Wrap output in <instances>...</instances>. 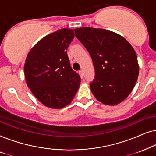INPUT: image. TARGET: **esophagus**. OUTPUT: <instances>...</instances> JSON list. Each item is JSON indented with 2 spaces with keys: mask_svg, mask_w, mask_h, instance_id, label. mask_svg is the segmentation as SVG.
I'll list each match as a JSON object with an SVG mask.
<instances>
[{
  "mask_svg": "<svg viewBox=\"0 0 156 156\" xmlns=\"http://www.w3.org/2000/svg\"><path fill=\"white\" fill-rule=\"evenodd\" d=\"M79 75L81 77V78H83V70H79Z\"/></svg>",
  "mask_w": 156,
  "mask_h": 156,
  "instance_id": "1",
  "label": "esophagus"
}]
</instances>
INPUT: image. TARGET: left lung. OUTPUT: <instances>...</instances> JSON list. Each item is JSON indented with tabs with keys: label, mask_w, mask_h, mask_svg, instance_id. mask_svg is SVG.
<instances>
[{
	"label": "left lung",
	"mask_w": 156,
	"mask_h": 156,
	"mask_svg": "<svg viewBox=\"0 0 156 156\" xmlns=\"http://www.w3.org/2000/svg\"><path fill=\"white\" fill-rule=\"evenodd\" d=\"M74 30L93 60L95 78L90 87L93 95L105 105L121 103L131 93L138 77L133 48L123 36L105 29L83 27Z\"/></svg>",
	"instance_id": "8db88e82"
}]
</instances>
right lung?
<instances>
[{
  "mask_svg": "<svg viewBox=\"0 0 156 156\" xmlns=\"http://www.w3.org/2000/svg\"><path fill=\"white\" fill-rule=\"evenodd\" d=\"M74 36L69 28L48 34L31 48L26 59L27 86L51 108H62L71 103L80 86V76L72 69L66 51Z\"/></svg>",
  "mask_w": 156,
  "mask_h": 156,
  "instance_id": "right-lung-1",
  "label": "right lung"
}]
</instances>
